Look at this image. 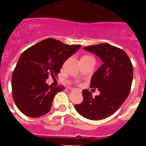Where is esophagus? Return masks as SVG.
Wrapping results in <instances>:
<instances>
[{"mask_svg":"<svg viewBox=\"0 0 146 146\" xmlns=\"http://www.w3.org/2000/svg\"><path fill=\"white\" fill-rule=\"evenodd\" d=\"M70 90H72V91H75V89L74 88H70Z\"/></svg>","mask_w":146,"mask_h":146,"instance_id":"34e87169","label":"esophagus"}]
</instances>
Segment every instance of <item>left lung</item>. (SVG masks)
<instances>
[{"label":"left lung","mask_w":146,"mask_h":146,"mask_svg":"<svg viewBox=\"0 0 146 146\" xmlns=\"http://www.w3.org/2000/svg\"><path fill=\"white\" fill-rule=\"evenodd\" d=\"M102 59L103 64L93 75L91 88H98L99 96L82 91L83 101L75 104L76 110L90 120H102L116 112L129 96L133 79V66L123 50L109 44L84 47Z\"/></svg>","instance_id":"obj_1"}]
</instances>
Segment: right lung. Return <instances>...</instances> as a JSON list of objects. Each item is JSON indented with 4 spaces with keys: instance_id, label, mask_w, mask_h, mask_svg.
<instances>
[{
    "instance_id": "1",
    "label": "right lung",
    "mask_w": 146,
    "mask_h": 146,
    "mask_svg": "<svg viewBox=\"0 0 146 146\" xmlns=\"http://www.w3.org/2000/svg\"><path fill=\"white\" fill-rule=\"evenodd\" d=\"M80 47L50 38L22 53L12 73L11 88L14 101L23 114L38 118L49 113L54 96L64 87L48 86L46 80L56 77L64 62Z\"/></svg>"
}]
</instances>
